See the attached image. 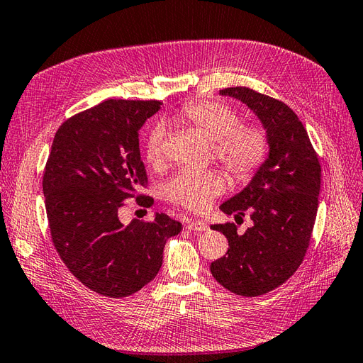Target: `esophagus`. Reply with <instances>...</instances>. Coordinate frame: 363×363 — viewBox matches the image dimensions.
Instances as JSON below:
<instances>
[{"label":"esophagus","mask_w":363,"mask_h":363,"mask_svg":"<svg viewBox=\"0 0 363 363\" xmlns=\"http://www.w3.org/2000/svg\"><path fill=\"white\" fill-rule=\"evenodd\" d=\"M186 228L192 230V232H206L208 227H207V224L204 221H200V219H199V221H196V219H195V221H189L188 225H186Z\"/></svg>","instance_id":"1"}]
</instances>
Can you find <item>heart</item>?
<instances>
[{
	"label": "heart",
	"instance_id": "b5f03b06",
	"mask_svg": "<svg viewBox=\"0 0 363 363\" xmlns=\"http://www.w3.org/2000/svg\"><path fill=\"white\" fill-rule=\"evenodd\" d=\"M177 123L189 125L208 142L213 157L238 180H250L268 157L267 131L256 124H239L232 107L219 101H195L174 115ZM164 130L156 125L145 142V159L150 164L163 160ZM227 188L224 175L218 171H182L163 186V194L175 204L191 211H204L215 196Z\"/></svg>",
	"mask_w": 363,
	"mask_h": 363
}]
</instances>
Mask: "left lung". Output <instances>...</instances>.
I'll return each instance as SVG.
<instances>
[{"label":"left lung","mask_w":363,"mask_h":363,"mask_svg":"<svg viewBox=\"0 0 363 363\" xmlns=\"http://www.w3.org/2000/svg\"><path fill=\"white\" fill-rule=\"evenodd\" d=\"M257 116L269 140L268 157L250 183L219 208L250 213L244 235L233 223L213 224L228 240L227 255L212 262L215 280L236 295L257 296L279 288L298 269L318 211L321 167L301 121L286 104L248 87H227Z\"/></svg>","instance_id":"obj_1"}]
</instances>
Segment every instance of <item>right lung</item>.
<instances>
[{
  "mask_svg": "<svg viewBox=\"0 0 363 363\" xmlns=\"http://www.w3.org/2000/svg\"><path fill=\"white\" fill-rule=\"evenodd\" d=\"M159 101L107 100L59 127L43 174L54 247L84 286L111 298L140 291L157 276L163 248L182 224L155 213L151 223L118 218L123 201L147 183L139 130ZM150 207L151 196L138 195Z\"/></svg>",
  "mask_w": 363,
  "mask_h": 363,
  "instance_id": "add662e5",
  "label": "right lung"
}]
</instances>
